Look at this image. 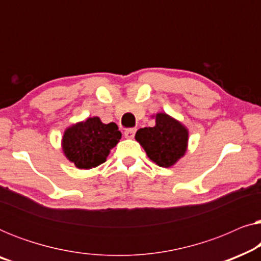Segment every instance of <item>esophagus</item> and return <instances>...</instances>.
I'll return each mask as SVG.
<instances>
[{
  "label": "esophagus",
  "mask_w": 261,
  "mask_h": 261,
  "mask_svg": "<svg viewBox=\"0 0 261 261\" xmlns=\"http://www.w3.org/2000/svg\"><path fill=\"white\" fill-rule=\"evenodd\" d=\"M135 132H137L135 128H128V129L124 130V137H126L127 139H133L135 135Z\"/></svg>",
  "instance_id": "1"
}]
</instances>
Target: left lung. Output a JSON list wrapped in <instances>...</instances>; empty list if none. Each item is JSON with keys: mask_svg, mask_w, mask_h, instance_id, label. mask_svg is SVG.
<instances>
[{"mask_svg": "<svg viewBox=\"0 0 261 261\" xmlns=\"http://www.w3.org/2000/svg\"><path fill=\"white\" fill-rule=\"evenodd\" d=\"M153 117L155 119L154 127L140 128L135 134V140L156 165L171 167L187 152L189 130L166 113H158Z\"/></svg>", "mask_w": 261, "mask_h": 261, "instance_id": "1", "label": "left lung"}]
</instances>
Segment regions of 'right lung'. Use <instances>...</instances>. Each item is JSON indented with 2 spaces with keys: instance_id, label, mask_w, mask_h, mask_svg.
<instances>
[{
  "instance_id": "1",
  "label": "right lung",
  "mask_w": 261,
  "mask_h": 261,
  "mask_svg": "<svg viewBox=\"0 0 261 261\" xmlns=\"http://www.w3.org/2000/svg\"><path fill=\"white\" fill-rule=\"evenodd\" d=\"M120 139L121 132L116 123H103L99 117L94 116L67 127L62 138V148L74 166L90 170L106 162Z\"/></svg>"
}]
</instances>
